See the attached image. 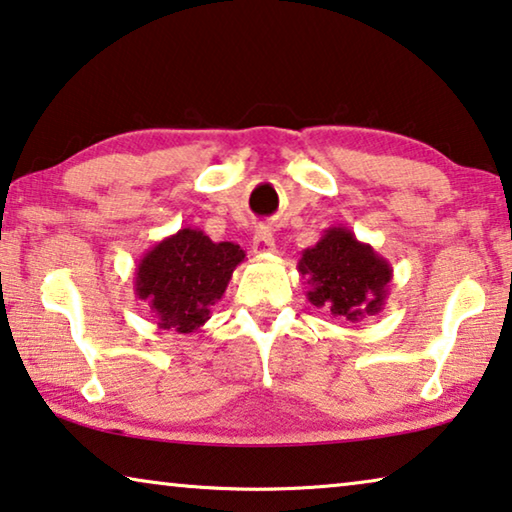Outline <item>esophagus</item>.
Listing matches in <instances>:
<instances>
[{"mask_svg": "<svg viewBox=\"0 0 512 512\" xmlns=\"http://www.w3.org/2000/svg\"><path fill=\"white\" fill-rule=\"evenodd\" d=\"M253 250L259 255H271L275 253V241H273V232L271 227H257L255 237H253Z\"/></svg>", "mask_w": 512, "mask_h": 512, "instance_id": "34e87169", "label": "esophagus"}]
</instances>
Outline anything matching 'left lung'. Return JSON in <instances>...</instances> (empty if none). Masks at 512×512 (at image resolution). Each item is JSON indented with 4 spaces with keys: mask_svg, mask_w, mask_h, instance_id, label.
Listing matches in <instances>:
<instances>
[{
    "mask_svg": "<svg viewBox=\"0 0 512 512\" xmlns=\"http://www.w3.org/2000/svg\"><path fill=\"white\" fill-rule=\"evenodd\" d=\"M298 273L310 285L312 305L353 323L383 310L392 280L387 259L342 225L323 230L321 239L300 253Z\"/></svg>",
    "mask_w": 512,
    "mask_h": 512,
    "instance_id": "obj_1",
    "label": "left lung"
}]
</instances>
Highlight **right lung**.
<instances>
[{
  "label": "right lung",
  "mask_w": 512,
  "mask_h": 512,
  "mask_svg": "<svg viewBox=\"0 0 512 512\" xmlns=\"http://www.w3.org/2000/svg\"><path fill=\"white\" fill-rule=\"evenodd\" d=\"M243 257L237 243H214L198 227H182L139 259L134 294L150 305L159 328L189 335L209 321Z\"/></svg>",
  "instance_id": "right-lung-1"
}]
</instances>
